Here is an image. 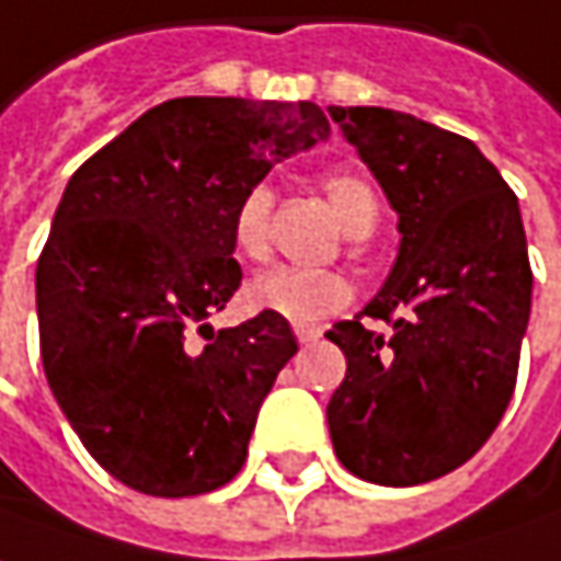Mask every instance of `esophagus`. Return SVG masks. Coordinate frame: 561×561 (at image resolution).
<instances>
[{
	"instance_id": "obj_1",
	"label": "esophagus",
	"mask_w": 561,
	"mask_h": 561,
	"mask_svg": "<svg viewBox=\"0 0 561 561\" xmlns=\"http://www.w3.org/2000/svg\"><path fill=\"white\" fill-rule=\"evenodd\" d=\"M295 335H298V342H301V345H310V342H317V339H320V329L295 327Z\"/></svg>"
}]
</instances>
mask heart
<instances>
[{"label": "heart", "mask_w": 561, "mask_h": 561, "mask_svg": "<svg viewBox=\"0 0 561 561\" xmlns=\"http://www.w3.org/2000/svg\"><path fill=\"white\" fill-rule=\"evenodd\" d=\"M329 207L335 209L345 234L367 238L379 222V194L364 172L339 169L323 179ZM270 222H273V191L254 184L241 194L232 216V241L241 256L260 260L270 251ZM354 285L339 270H301V266H273L256 273L244 288V301L276 313L295 327H313L327 317L345 310Z\"/></svg>", "instance_id": "heart-1"}]
</instances>
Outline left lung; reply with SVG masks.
I'll return each mask as SVG.
<instances>
[{"label": "left lung", "mask_w": 561, "mask_h": 561, "mask_svg": "<svg viewBox=\"0 0 561 561\" xmlns=\"http://www.w3.org/2000/svg\"><path fill=\"white\" fill-rule=\"evenodd\" d=\"M329 115L402 232L382 291L327 332L348 360L329 433L354 477L414 486L465 465L515 392L534 288L518 197L468 137L379 106ZM364 316L390 335L367 330Z\"/></svg>", "instance_id": "1"}]
</instances>
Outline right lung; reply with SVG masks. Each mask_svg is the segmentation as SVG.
Here are the masks:
<instances>
[{"mask_svg":"<svg viewBox=\"0 0 561 561\" xmlns=\"http://www.w3.org/2000/svg\"><path fill=\"white\" fill-rule=\"evenodd\" d=\"M327 135L313 103L179 96L71 175L37 260L39 357L84 449L125 486L182 500L241 471L298 342L263 310L207 327L241 285L234 207Z\"/></svg>","mask_w":561,"mask_h":561,"instance_id":"right-lung-1","label":"right lung"}]
</instances>
